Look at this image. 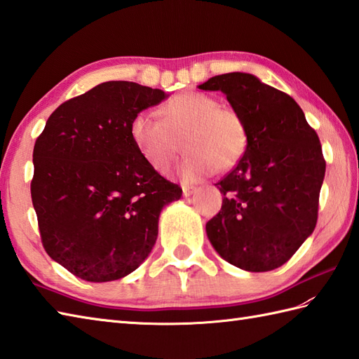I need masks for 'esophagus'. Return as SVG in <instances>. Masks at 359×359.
I'll return each mask as SVG.
<instances>
[{
  "instance_id": "esophagus-1",
  "label": "esophagus",
  "mask_w": 359,
  "mask_h": 359,
  "mask_svg": "<svg viewBox=\"0 0 359 359\" xmlns=\"http://www.w3.org/2000/svg\"><path fill=\"white\" fill-rule=\"evenodd\" d=\"M182 191H184V196L185 197H191L193 194H196L199 189H197L196 187H182Z\"/></svg>"
}]
</instances>
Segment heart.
Wrapping results in <instances>:
<instances>
[{
	"label": "heart",
	"mask_w": 359,
	"mask_h": 359,
	"mask_svg": "<svg viewBox=\"0 0 359 359\" xmlns=\"http://www.w3.org/2000/svg\"><path fill=\"white\" fill-rule=\"evenodd\" d=\"M158 116L142 111L134 117L131 137L137 151L152 170L165 174L179 154V140L189 152L177 174L197 182L215 172L231 170L247 149L248 131L241 114L219 106L203 93H184L158 109Z\"/></svg>",
	"instance_id": "b5f03b06"
}]
</instances>
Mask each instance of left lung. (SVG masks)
Returning a JSON list of instances; mask_svg holds the SVG:
<instances>
[{
	"label": "left lung",
	"instance_id": "left-lung-1",
	"mask_svg": "<svg viewBox=\"0 0 359 359\" xmlns=\"http://www.w3.org/2000/svg\"><path fill=\"white\" fill-rule=\"evenodd\" d=\"M247 125L239 163L216 187L224 194L207 236L226 262L245 271L284 265L313 233L325 160L318 134L292 97L247 72L211 77Z\"/></svg>",
	"mask_w": 359,
	"mask_h": 359
}]
</instances>
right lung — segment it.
Here are the masks:
<instances>
[{
  "mask_svg": "<svg viewBox=\"0 0 359 359\" xmlns=\"http://www.w3.org/2000/svg\"><path fill=\"white\" fill-rule=\"evenodd\" d=\"M168 98L134 81H106L60 104L34 147L30 185L41 242L88 282L128 276L151 253L158 216L182 189L144 162L137 114Z\"/></svg>",
  "mask_w": 359,
  "mask_h": 359,
  "instance_id": "obj_1",
  "label": "right lung"
}]
</instances>
